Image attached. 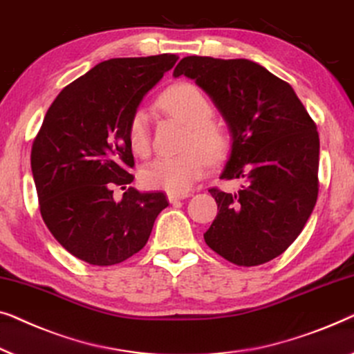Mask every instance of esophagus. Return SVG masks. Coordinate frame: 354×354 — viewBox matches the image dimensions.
I'll return each mask as SVG.
<instances>
[{
	"label": "esophagus",
	"mask_w": 354,
	"mask_h": 354,
	"mask_svg": "<svg viewBox=\"0 0 354 354\" xmlns=\"http://www.w3.org/2000/svg\"><path fill=\"white\" fill-rule=\"evenodd\" d=\"M191 196L189 192H184V194H168V201H170L171 203H176L178 201H183V198H186Z\"/></svg>",
	"instance_id": "34e87169"
}]
</instances>
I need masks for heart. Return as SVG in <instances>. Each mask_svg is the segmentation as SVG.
<instances>
[{"instance_id": "1", "label": "heart", "mask_w": 354, "mask_h": 354, "mask_svg": "<svg viewBox=\"0 0 354 354\" xmlns=\"http://www.w3.org/2000/svg\"><path fill=\"white\" fill-rule=\"evenodd\" d=\"M160 104L168 113L189 127L184 142L187 151L149 162L141 170V183L147 189L184 194L205 175L210 165L208 158L213 162L225 158L231 139L225 128L213 122L215 106L196 84H176L162 94ZM127 134L133 152L141 157L147 156L151 151V131L146 111L136 109L131 113Z\"/></svg>"}]
</instances>
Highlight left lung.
Wrapping results in <instances>:
<instances>
[{"label":"left lung","mask_w":354,"mask_h":354,"mask_svg":"<svg viewBox=\"0 0 354 354\" xmlns=\"http://www.w3.org/2000/svg\"><path fill=\"white\" fill-rule=\"evenodd\" d=\"M175 77L196 80L232 133L221 179H242L236 194L212 187L218 213L207 245L237 266H258L287 250L319 192V134L290 84L247 59L187 56Z\"/></svg>","instance_id":"obj_1"}]
</instances>
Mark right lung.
I'll return each instance as SVG.
<instances>
[{
  "mask_svg": "<svg viewBox=\"0 0 354 354\" xmlns=\"http://www.w3.org/2000/svg\"><path fill=\"white\" fill-rule=\"evenodd\" d=\"M175 54L109 59L67 84L49 106L32 144L39 213L78 260L112 266L146 245L163 192L129 187L134 157L128 122L144 94L175 66ZM125 190L117 201L113 189Z\"/></svg>",
  "mask_w": 354,
  "mask_h": 354,
  "instance_id": "1",
  "label": "right lung"
}]
</instances>
